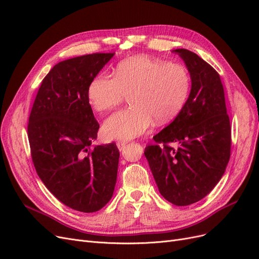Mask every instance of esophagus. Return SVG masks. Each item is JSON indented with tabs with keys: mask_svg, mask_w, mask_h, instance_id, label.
<instances>
[{
	"mask_svg": "<svg viewBox=\"0 0 259 259\" xmlns=\"http://www.w3.org/2000/svg\"><path fill=\"white\" fill-rule=\"evenodd\" d=\"M126 142H117L116 143V147L119 148V150H123V149L125 148V146H126Z\"/></svg>",
	"mask_w": 259,
	"mask_h": 259,
	"instance_id": "obj_1",
	"label": "esophagus"
}]
</instances>
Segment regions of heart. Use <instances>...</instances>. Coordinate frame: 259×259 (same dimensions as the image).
<instances>
[{
    "label": "heart",
    "mask_w": 259,
    "mask_h": 259,
    "mask_svg": "<svg viewBox=\"0 0 259 259\" xmlns=\"http://www.w3.org/2000/svg\"><path fill=\"white\" fill-rule=\"evenodd\" d=\"M190 91V75L180 64L137 56L120 62L114 77L98 74L88 88V100L97 112L116 106L131 95L130 109L116 111L104 122L103 134L109 140H128L156 125L173 121L184 108Z\"/></svg>",
    "instance_id": "heart-1"
}]
</instances>
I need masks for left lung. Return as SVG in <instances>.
<instances>
[{
	"label": "left lung",
	"mask_w": 259,
	"mask_h": 259,
	"mask_svg": "<svg viewBox=\"0 0 259 259\" xmlns=\"http://www.w3.org/2000/svg\"><path fill=\"white\" fill-rule=\"evenodd\" d=\"M173 52L185 61L191 91L174 121L146 147L145 156L163 198L186 206L206 197L222 179L230 159L231 127L216 70L190 51Z\"/></svg>",
	"instance_id": "left-lung-1"
}]
</instances>
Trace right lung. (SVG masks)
Instances as JSON below:
<instances>
[{
	"label": "right lung",
	"instance_id": "add662e5",
	"mask_svg": "<svg viewBox=\"0 0 259 259\" xmlns=\"http://www.w3.org/2000/svg\"><path fill=\"white\" fill-rule=\"evenodd\" d=\"M114 53L91 54L55 65L31 110L28 138L38 177L68 207L94 213L112 198L120 152L116 145L91 149L99 124L88 88Z\"/></svg>",
	"mask_w": 259,
	"mask_h": 259
}]
</instances>
